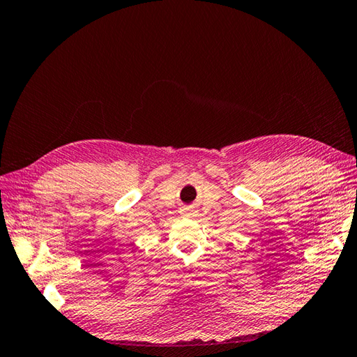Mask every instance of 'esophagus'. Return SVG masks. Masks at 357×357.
<instances>
[{"label": "esophagus", "mask_w": 357, "mask_h": 357, "mask_svg": "<svg viewBox=\"0 0 357 357\" xmlns=\"http://www.w3.org/2000/svg\"><path fill=\"white\" fill-rule=\"evenodd\" d=\"M194 212V209H192V206H185L183 209H181V213H185V215H191V213Z\"/></svg>", "instance_id": "34e87169"}]
</instances>
